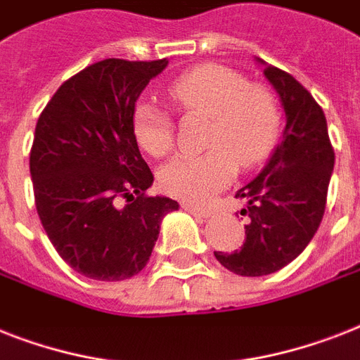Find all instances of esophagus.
<instances>
[{
    "label": "esophagus",
    "mask_w": 360,
    "mask_h": 360,
    "mask_svg": "<svg viewBox=\"0 0 360 360\" xmlns=\"http://www.w3.org/2000/svg\"><path fill=\"white\" fill-rule=\"evenodd\" d=\"M181 207L185 209V211H188L191 214H194V217H202V219H207V217H211V211L209 209H203V207H196V205H192V203H181Z\"/></svg>",
    "instance_id": "obj_1"
}]
</instances>
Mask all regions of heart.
Segmentation results:
<instances>
[{
    "label": "heart",
    "instance_id": "heart-1",
    "mask_svg": "<svg viewBox=\"0 0 360 360\" xmlns=\"http://www.w3.org/2000/svg\"><path fill=\"white\" fill-rule=\"evenodd\" d=\"M172 103L183 114L211 117L202 155H181L158 172V185L169 196L207 203L224 191L240 169L262 162L280 136V108L273 93L248 86L236 70L200 65L177 76L168 87ZM136 141L160 158L174 147L172 115L151 101L136 104L132 114Z\"/></svg>",
    "mask_w": 360,
    "mask_h": 360
}]
</instances>
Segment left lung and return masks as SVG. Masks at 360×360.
Wrapping results in <instances>:
<instances>
[{"label": "left lung", "instance_id": "obj_1", "mask_svg": "<svg viewBox=\"0 0 360 360\" xmlns=\"http://www.w3.org/2000/svg\"><path fill=\"white\" fill-rule=\"evenodd\" d=\"M263 75L284 106V134L262 174L236 194L246 202L240 214L250 219L240 250L214 252L228 271L240 276L276 273L307 248L323 219L335 168L321 106L284 70L263 63Z\"/></svg>", "mask_w": 360, "mask_h": 360}]
</instances>
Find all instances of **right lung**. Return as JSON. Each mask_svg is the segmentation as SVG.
Returning <instances> with one entry per match:
<instances>
[{
  "label": "right lung",
  "instance_id": "1",
  "mask_svg": "<svg viewBox=\"0 0 360 360\" xmlns=\"http://www.w3.org/2000/svg\"><path fill=\"white\" fill-rule=\"evenodd\" d=\"M168 59H104L61 84L30 153L35 207L58 254L87 278L146 267L160 222L179 203L147 196L153 174L132 130L136 101Z\"/></svg>",
  "mask_w": 360,
  "mask_h": 360
}]
</instances>
